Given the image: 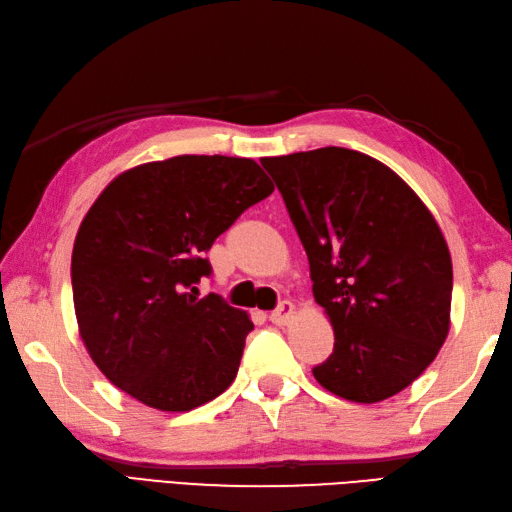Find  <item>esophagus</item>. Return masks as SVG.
<instances>
[{"label": "esophagus", "instance_id": "obj_1", "mask_svg": "<svg viewBox=\"0 0 512 512\" xmlns=\"http://www.w3.org/2000/svg\"><path fill=\"white\" fill-rule=\"evenodd\" d=\"M291 316H294V305H291L289 300H283L274 311H271L269 320L274 322V325H287Z\"/></svg>", "mask_w": 512, "mask_h": 512}]
</instances>
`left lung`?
<instances>
[{
  "instance_id": "8db88e82",
  "label": "left lung",
  "mask_w": 512,
  "mask_h": 512,
  "mask_svg": "<svg viewBox=\"0 0 512 512\" xmlns=\"http://www.w3.org/2000/svg\"><path fill=\"white\" fill-rule=\"evenodd\" d=\"M260 163L283 194L336 336L314 378L362 404L400 393L451 325L453 265L440 225L398 174L362 152L331 145Z\"/></svg>"
}]
</instances>
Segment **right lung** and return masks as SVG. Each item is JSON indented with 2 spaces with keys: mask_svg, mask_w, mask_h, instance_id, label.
Masks as SVG:
<instances>
[{
  "mask_svg": "<svg viewBox=\"0 0 512 512\" xmlns=\"http://www.w3.org/2000/svg\"><path fill=\"white\" fill-rule=\"evenodd\" d=\"M274 192L252 159L183 154L119 174L72 247L79 336L101 373L134 400L183 413L234 382L252 320L198 283L205 252Z\"/></svg>",
  "mask_w": 512,
  "mask_h": 512,
  "instance_id": "1",
  "label": "right lung"
}]
</instances>
